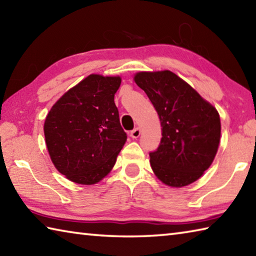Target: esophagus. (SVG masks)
Segmentation results:
<instances>
[{"instance_id":"34e87169","label":"esophagus","mask_w":256,"mask_h":256,"mask_svg":"<svg viewBox=\"0 0 256 256\" xmlns=\"http://www.w3.org/2000/svg\"><path fill=\"white\" fill-rule=\"evenodd\" d=\"M140 136V128L137 127V128L134 129V130L130 132V137L132 138H135V140H136V138H138Z\"/></svg>"}]
</instances>
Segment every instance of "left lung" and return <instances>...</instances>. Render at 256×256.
I'll list each match as a JSON object with an SVG mask.
<instances>
[{"label":"left lung","instance_id":"left-lung-1","mask_svg":"<svg viewBox=\"0 0 256 256\" xmlns=\"http://www.w3.org/2000/svg\"><path fill=\"white\" fill-rule=\"evenodd\" d=\"M134 80L153 103L162 127L150 166L171 188L189 186L212 164L220 142V116L216 108L171 70L138 72Z\"/></svg>","mask_w":256,"mask_h":256}]
</instances>
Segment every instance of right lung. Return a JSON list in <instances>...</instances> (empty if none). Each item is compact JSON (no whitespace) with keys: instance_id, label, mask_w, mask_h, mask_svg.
<instances>
[{"instance_id":"obj_1","label":"right lung","mask_w":256,"mask_h":256,"mask_svg":"<svg viewBox=\"0 0 256 256\" xmlns=\"http://www.w3.org/2000/svg\"><path fill=\"white\" fill-rule=\"evenodd\" d=\"M120 76L90 74L58 98L44 119L48 154L70 181L92 186L114 166L127 140L114 94Z\"/></svg>"}]
</instances>
